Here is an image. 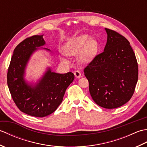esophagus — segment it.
I'll return each instance as SVG.
<instances>
[{
  "label": "esophagus",
  "mask_w": 147,
  "mask_h": 147,
  "mask_svg": "<svg viewBox=\"0 0 147 147\" xmlns=\"http://www.w3.org/2000/svg\"><path fill=\"white\" fill-rule=\"evenodd\" d=\"M74 75H75V77L76 78H80L82 77V74H81L80 71H74Z\"/></svg>",
  "instance_id": "obj_1"
}]
</instances>
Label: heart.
<instances>
[{"mask_svg": "<svg viewBox=\"0 0 147 147\" xmlns=\"http://www.w3.org/2000/svg\"><path fill=\"white\" fill-rule=\"evenodd\" d=\"M99 43L95 38L87 34H83L73 38H71L65 42L63 47V51L65 55L75 56L79 55L78 60L82 64H88L91 62L97 55ZM61 59L67 62L64 55Z\"/></svg>", "mask_w": 147, "mask_h": 147, "instance_id": "heart-1", "label": "heart"}]
</instances>
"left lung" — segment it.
<instances>
[{
    "instance_id": "left-lung-1",
    "label": "left lung",
    "mask_w": 147,
    "mask_h": 147,
    "mask_svg": "<svg viewBox=\"0 0 147 147\" xmlns=\"http://www.w3.org/2000/svg\"><path fill=\"white\" fill-rule=\"evenodd\" d=\"M107 40L104 52L84 69L89 91L96 104L105 109L119 107L128 102L138 82V63L125 37L105 28Z\"/></svg>"
}]
</instances>
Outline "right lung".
I'll return each instance as SVG.
<instances>
[{"mask_svg":"<svg viewBox=\"0 0 147 147\" xmlns=\"http://www.w3.org/2000/svg\"><path fill=\"white\" fill-rule=\"evenodd\" d=\"M45 44L43 35L26 38L14 50L7 74V85L16 105L21 111L32 116L43 117L53 113L63 100L69 85L73 82L71 72L56 73L49 67L35 84L24 79L25 69L31 56Z\"/></svg>","mask_w":147,"mask_h":147,"instance_id":"obj_1","label":"right lung"}]
</instances>
